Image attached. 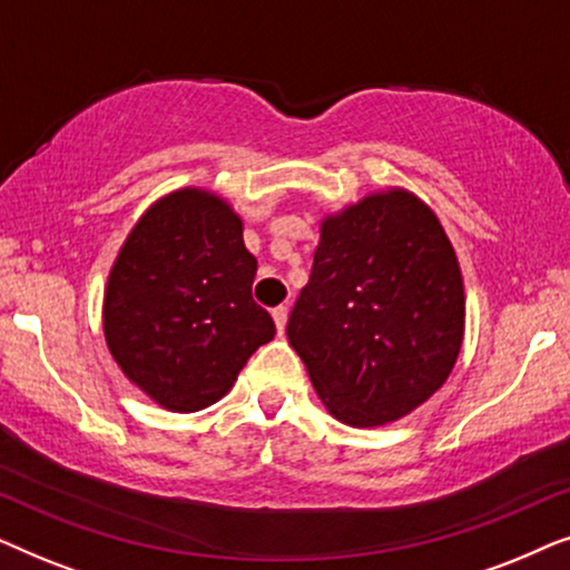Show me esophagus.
<instances>
[{
    "label": "esophagus",
    "instance_id": "esophagus-1",
    "mask_svg": "<svg viewBox=\"0 0 570 570\" xmlns=\"http://www.w3.org/2000/svg\"><path fill=\"white\" fill-rule=\"evenodd\" d=\"M272 318H275L277 332L283 334L285 332V324H287V306H277L275 311H272Z\"/></svg>",
    "mask_w": 570,
    "mask_h": 570
}]
</instances>
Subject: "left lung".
<instances>
[{
	"label": "left lung",
	"mask_w": 570,
	"mask_h": 570,
	"mask_svg": "<svg viewBox=\"0 0 570 570\" xmlns=\"http://www.w3.org/2000/svg\"><path fill=\"white\" fill-rule=\"evenodd\" d=\"M287 340L340 423L379 428L431 400L464 340L462 269L433 209L389 186L326 215Z\"/></svg>",
	"instance_id": "left-lung-1"
}]
</instances>
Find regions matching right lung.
Listing matches in <instances>:
<instances>
[{
	"instance_id": "right-lung-1",
	"label": "right lung",
	"mask_w": 570,
	"mask_h": 570,
	"mask_svg": "<svg viewBox=\"0 0 570 570\" xmlns=\"http://www.w3.org/2000/svg\"><path fill=\"white\" fill-rule=\"evenodd\" d=\"M256 259L223 197L184 186L153 202L116 256L104 293L108 353L170 412L223 400L275 322L252 298Z\"/></svg>"
}]
</instances>
